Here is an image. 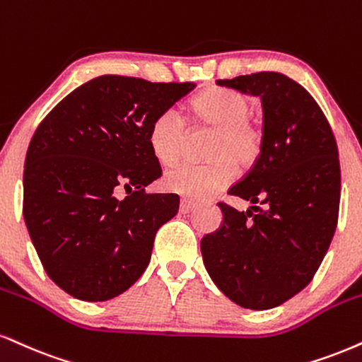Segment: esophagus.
Wrapping results in <instances>:
<instances>
[{
	"label": "esophagus",
	"instance_id": "esophagus-1",
	"mask_svg": "<svg viewBox=\"0 0 362 362\" xmlns=\"http://www.w3.org/2000/svg\"><path fill=\"white\" fill-rule=\"evenodd\" d=\"M195 209H197V204L190 202V200H187V199H182V202H180V212H182V214H189V212L195 211Z\"/></svg>",
	"mask_w": 362,
	"mask_h": 362
}]
</instances>
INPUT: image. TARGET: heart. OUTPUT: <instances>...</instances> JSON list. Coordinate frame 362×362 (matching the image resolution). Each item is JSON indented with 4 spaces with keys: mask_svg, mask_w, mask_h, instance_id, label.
<instances>
[{
    "mask_svg": "<svg viewBox=\"0 0 362 362\" xmlns=\"http://www.w3.org/2000/svg\"><path fill=\"white\" fill-rule=\"evenodd\" d=\"M252 103L245 93L214 87L192 101V112L200 126L214 129L209 141L207 163H182L163 177L165 189L204 200L212 197L233 180L234 165L251 167L259 158L264 143L263 126L251 115ZM189 136L185 117L175 107L155 116L148 132L150 150L162 165H172L184 153ZM235 163L233 164L232 162Z\"/></svg>",
    "mask_w": 362,
    "mask_h": 362,
    "instance_id": "1",
    "label": "heart"
}]
</instances>
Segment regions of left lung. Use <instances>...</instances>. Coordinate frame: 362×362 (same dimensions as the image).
Returning a JSON list of instances; mask_svg holds the SVG:
<instances>
[{"label":"left lung","instance_id":"8db88e82","mask_svg":"<svg viewBox=\"0 0 362 362\" xmlns=\"http://www.w3.org/2000/svg\"><path fill=\"white\" fill-rule=\"evenodd\" d=\"M217 84L259 95L264 143L228 192L255 206L239 212L217 204L223 226L202 239L200 251L226 297L268 310L305 288L332 241L341 202L337 143L315 99L285 74L256 72Z\"/></svg>","mask_w":362,"mask_h":362}]
</instances>
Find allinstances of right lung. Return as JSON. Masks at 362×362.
<instances>
[{"instance_id": "obj_1", "label": "right lung", "mask_w": 362, "mask_h": 362, "mask_svg": "<svg viewBox=\"0 0 362 362\" xmlns=\"http://www.w3.org/2000/svg\"><path fill=\"white\" fill-rule=\"evenodd\" d=\"M195 87L99 76L65 95L30 141L23 217L43 269L72 297L104 302L143 275L175 194H146L162 177L151 121ZM124 188L128 196L117 199Z\"/></svg>"}]
</instances>
